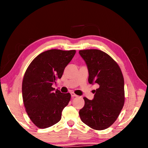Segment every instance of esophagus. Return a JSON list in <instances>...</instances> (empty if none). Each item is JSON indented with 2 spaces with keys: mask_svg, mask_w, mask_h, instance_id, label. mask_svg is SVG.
Masks as SVG:
<instances>
[{
  "mask_svg": "<svg viewBox=\"0 0 148 148\" xmlns=\"http://www.w3.org/2000/svg\"><path fill=\"white\" fill-rule=\"evenodd\" d=\"M71 96H72V97H77V95L75 94L74 92H71Z\"/></svg>",
  "mask_w": 148,
  "mask_h": 148,
  "instance_id": "34e87169",
  "label": "esophagus"
}]
</instances>
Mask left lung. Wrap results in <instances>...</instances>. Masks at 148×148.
Wrapping results in <instances>:
<instances>
[{"mask_svg": "<svg viewBox=\"0 0 148 148\" xmlns=\"http://www.w3.org/2000/svg\"><path fill=\"white\" fill-rule=\"evenodd\" d=\"M89 71V84H97L94 99L84 97L80 119L95 130H104L116 121L125 103L124 78L118 64L99 49L79 50Z\"/></svg>", "mask_w": 148, "mask_h": 148, "instance_id": "1", "label": "left lung"}]
</instances>
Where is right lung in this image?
<instances>
[{
	"mask_svg": "<svg viewBox=\"0 0 148 148\" xmlns=\"http://www.w3.org/2000/svg\"><path fill=\"white\" fill-rule=\"evenodd\" d=\"M75 53L76 50H47L35 57L26 70L22 82L23 104L30 119L40 129L58 123L71 100L69 92L55 91L52 85L61 78Z\"/></svg>",
	"mask_w": 148,
	"mask_h": 148,
	"instance_id": "right-lung-1",
	"label": "right lung"
}]
</instances>
